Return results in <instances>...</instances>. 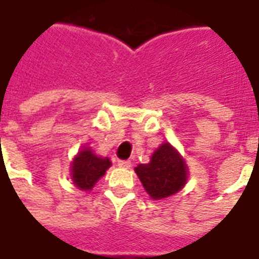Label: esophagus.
I'll list each match as a JSON object with an SVG mask.
<instances>
[{
	"instance_id": "obj_1",
	"label": "esophagus",
	"mask_w": 259,
	"mask_h": 259,
	"mask_svg": "<svg viewBox=\"0 0 259 259\" xmlns=\"http://www.w3.org/2000/svg\"><path fill=\"white\" fill-rule=\"evenodd\" d=\"M118 166L122 168H131V161H119Z\"/></svg>"
}]
</instances>
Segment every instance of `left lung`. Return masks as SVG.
<instances>
[{
	"mask_svg": "<svg viewBox=\"0 0 259 259\" xmlns=\"http://www.w3.org/2000/svg\"><path fill=\"white\" fill-rule=\"evenodd\" d=\"M144 188L153 200H162L179 192L188 179V168L182 155L168 143H163L150 162L135 168Z\"/></svg>",
	"mask_w": 259,
	"mask_h": 259,
	"instance_id": "8db88e82",
	"label": "left lung"
}]
</instances>
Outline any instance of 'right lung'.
Wrapping results in <instances>:
<instances>
[{
  "mask_svg": "<svg viewBox=\"0 0 259 259\" xmlns=\"http://www.w3.org/2000/svg\"><path fill=\"white\" fill-rule=\"evenodd\" d=\"M111 166L109 158L96 155L88 148L80 150L71 164V179L81 191H91Z\"/></svg>",
  "mask_w": 259,
  "mask_h": 259,
  "instance_id": "obj_1",
  "label": "right lung"
}]
</instances>
